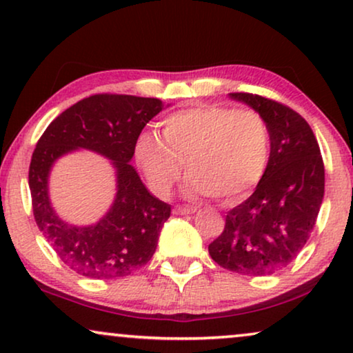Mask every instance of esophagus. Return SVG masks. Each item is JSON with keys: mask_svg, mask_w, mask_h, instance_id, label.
I'll list each match as a JSON object with an SVG mask.
<instances>
[{"mask_svg": "<svg viewBox=\"0 0 353 353\" xmlns=\"http://www.w3.org/2000/svg\"><path fill=\"white\" fill-rule=\"evenodd\" d=\"M196 207L192 205H176L175 207V214L176 215H188V214H194Z\"/></svg>", "mask_w": 353, "mask_h": 353, "instance_id": "esophagus-1", "label": "esophagus"}]
</instances>
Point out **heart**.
Listing matches in <instances>:
<instances>
[{
	"label": "heart",
	"mask_w": 353,
	"mask_h": 353,
	"mask_svg": "<svg viewBox=\"0 0 353 353\" xmlns=\"http://www.w3.org/2000/svg\"><path fill=\"white\" fill-rule=\"evenodd\" d=\"M161 134L141 133L134 161L149 186L167 196L185 163L190 188L223 202L249 194L267 172L270 128L254 109L207 104L176 110L161 122Z\"/></svg>",
	"instance_id": "heart-1"
}]
</instances>
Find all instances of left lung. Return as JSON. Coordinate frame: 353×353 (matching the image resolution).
Returning a JSON list of instances; mask_svg holds the SVG:
<instances>
[{
    "label": "left lung",
    "instance_id": "1",
    "mask_svg": "<svg viewBox=\"0 0 353 353\" xmlns=\"http://www.w3.org/2000/svg\"><path fill=\"white\" fill-rule=\"evenodd\" d=\"M267 120L272 151L252 196L226 214L209 254L244 276H267L288 267L307 244L325 196V163L307 120L278 101L230 93Z\"/></svg>",
    "mask_w": 353,
    "mask_h": 353
}]
</instances>
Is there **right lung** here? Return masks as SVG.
<instances>
[{
  "label": "right lung",
  "mask_w": 353,
  "mask_h": 353,
  "mask_svg": "<svg viewBox=\"0 0 353 353\" xmlns=\"http://www.w3.org/2000/svg\"><path fill=\"white\" fill-rule=\"evenodd\" d=\"M163 109L157 98L93 94L52 120L38 139L28 168L33 216L57 257L86 278L115 279L144 267L156 252L172 207L149 194L130 165L143 128ZM85 147L109 157L118 170V196L96 225H67L47 199V175L57 157Z\"/></svg>",
  "instance_id": "obj_1"
}]
</instances>
